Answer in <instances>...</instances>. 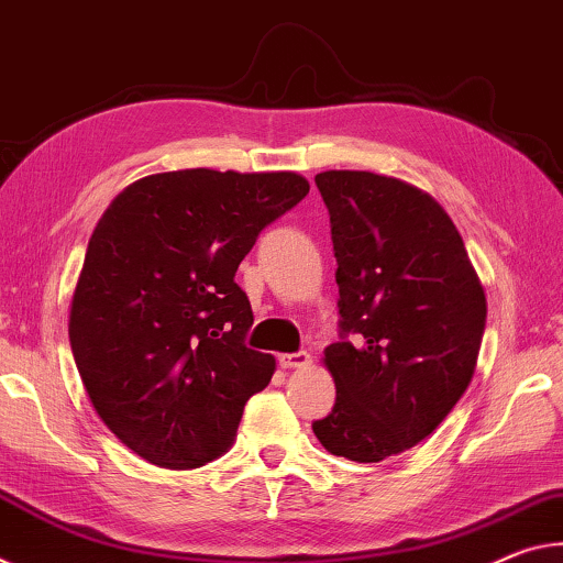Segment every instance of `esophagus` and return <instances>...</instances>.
<instances>
[{
    "mask_svg": "<svg viewBox=\"0 0 563 563\" xmlns=\"http://www.w3.org/2000/svg\"><path fill=\"white\" fill-rule=\"evenodd\" d=\"M311 364V356L307 352H294V354H279L282 368H307Z\"/></svg>",
    "mask_w": 563,
    "mask_h": 563,
    "instance_id": "obj_1",
    "label": "esophagus"
}]
</instances>
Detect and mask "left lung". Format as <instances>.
Returning a JSON list of instances; mask_svg holds the SVG:
<instances>
[{"label": "left lung", "mask_w": 563, "mask_h": 563, "mask_svg": "<svg viewBox=\"0 0 563 563\" xmlns=\"http://www.w3.org/2000/svg\"><path fill=\"white\" fill-rule=\"evenodd\" d=\"M331 219L342 336L324 349L336 386L314 434L329 454L374 464L427 439L476 372L486 294L439 201L396 177L317 174Z\"/></svg>", "instance_id": "8db88e82"}]
</instances>
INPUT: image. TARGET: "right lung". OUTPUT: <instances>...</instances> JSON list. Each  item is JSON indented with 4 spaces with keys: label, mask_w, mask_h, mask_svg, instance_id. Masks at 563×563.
I'll return each instance as SVG.
<instances>
[{
    "label": "right lung",
    "mask_w": 563,
    "mask_h": 563,
    "mask_svg": "<svg viewBox=\"0 0 563 563\" xmlns=\"http://www.w3.org/2000/svg\"><path fill=\"white\" fill-rule=\"evenodd\" d=\"M307 195L297 172L179 169L129 184L101 214L69 342L91 407L144 462L197 468L234 444L276 368L244 344L254 314L234 276Z\"/></svg>",
    "instance_id": "add662e5"
}]
</instances>
